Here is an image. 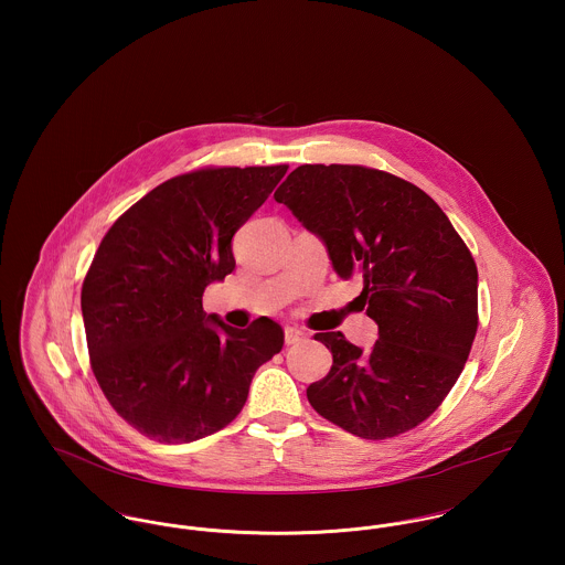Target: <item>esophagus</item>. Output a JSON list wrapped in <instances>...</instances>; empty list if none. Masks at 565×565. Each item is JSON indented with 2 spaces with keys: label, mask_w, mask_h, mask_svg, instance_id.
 <instances>
[{
  "label": "esophagus",
  "mask_w": 565,
  "mask_h": 565,
  "mask_svg": "<svg viewBox=\"0 0 565 565\" xmlns=\"http://www.w3.org/2000/svg\"><path fill=\"white\" fill-rule=\"evenodd\" d=\"M305 339H307V332H302L300 328H296V326H287V328H285V341H287V345L300 343V341H305Z\"/></svg>",
  "instance_id": "1"
}]
</instances>
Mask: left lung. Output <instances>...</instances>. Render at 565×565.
I'll return each instance as SVG.
<instances>
[{
  "label": "left lung",
  "instance_id": "1",
  "mask_svg": "<svg viewBox=\"0 0 565 565\" xmlns=\"http://www.w3.org/2000/svg\"><path fill=\"white\" fill-rule=\"evenodd\" d=\"M322 239L339 278L379 323L370 352L320 332L332 352L307 398L328 422L387 439L424 422L457 383L479 326V271L437 202L415 184L361 164H300L274 193Z\"/></svg>",
  "mask_w": 565,
  "mask_h": 565
}]
</instances>
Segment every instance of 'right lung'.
Returning a JSON list of instances; mask_svg holds the SVG:
<instances>
[{
  "label": "right lung",
  "instance_id": "obj_1",
  "mask_svg": "<svg viewBox=\"0 0 565 565\" xmlns=\"http://www.w3.org/2000/svg\"><path fill=\"white\" fill-rule=\"evenodd\" d=\"M287 173L217 167L175 175L106 233L82 285L93 374L141 435L189 444L228 426L254 372L282 350L280 323L233 328L202 294L235 269L233 237Z\"/></svg>",
  "mask_w": 565,
  "mask_h": 565
}]
</instances>
